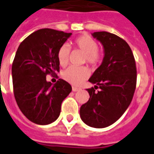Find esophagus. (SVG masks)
I'll list each match as a JSON object with an SVG mask.
<instances>
[{
  "instance_id": "esophagus-1",
  "label": "esophagus",
  "mask_w": 154,
  "mask_h": 154,
  "mask_svg": "<svg viewBox=\"0 0 154 154\" xmlns=\"http://www.w3.org/2000/svg\"><path fill=\"white\" fill-rule=\"evenodd\" d=\"M80 90V88H76V87H72V91H78Z\"/></svg>"
}]
</instances>
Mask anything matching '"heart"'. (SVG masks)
<instances>
[{
  "label": "heart",
  "mask_w": 154,
  "mask_h": 154,
  "mask_svg": "<svg viewBox=\"0 0 154 154\" xmlns=\"http://www.w3.org/2000/svg\"><path fill=\"white\" fill-rule=\"evenodd\" d=\"M72 46L84 54V62L91 66H96L100 62L101 54L98 51V44L89 35H80L72 42ZM70 49L66 45H63L58 49L57 57L58 63L62 66L68 64ZM63 78L73 85H79L88 76V70L84 66L76 67L70 66L63 72Z\"/></svg>",
  "instance_id": "1"
}]
</instances>
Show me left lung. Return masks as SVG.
I'll return each instance as SVG.
<instances>
[{
	"instance_id": "1",
	"label": "left lung",
	"mask_w": 154,
	"mask_h": 154,
	"mask_svg": "<svg viewBox=\"0 0 154 154\" xmlns=\"http://www.w3.org/2000/svg\"><path fill=\"white\" fill-rule=\"evenodd\" d=\"M103 47V62L89 82L90 98L79 114L86 125L102 128L112 125L128 108L137 83V67L130 46L124 39L106 31L91 34ZM99 88V91L96 89Z\"/></svg>"
}]
</instances>
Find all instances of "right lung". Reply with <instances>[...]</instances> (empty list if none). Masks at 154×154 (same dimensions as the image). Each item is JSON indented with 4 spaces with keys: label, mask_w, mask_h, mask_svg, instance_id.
<instances>
[{
    "label": "right lung",
    "mask_w": 154,
    "mask_h": 154,
    "mask_svg": "<svg viewBox=\"0 0 154 154\" xmlns=\"http://www.w3.org/2000/svg\"><path fill=\"white\" fill-rule=\"evenodd\" d=\"M52 29H42L29 35L17 48L12 65L14 93L20 110L31 122L46 125L60 115L61 104L71 86L59 79L52 85L48 74L59 71L58 49L71 37Z\"/></svg>",
    "instance_id": "add662e5"
}]
</instances>
